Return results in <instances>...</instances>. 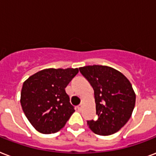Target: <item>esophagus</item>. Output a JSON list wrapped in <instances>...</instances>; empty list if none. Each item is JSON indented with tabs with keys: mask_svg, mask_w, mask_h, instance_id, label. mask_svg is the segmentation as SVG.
<instances>
[{
	"mask_svg": "<svg viewBox=\"0 0 156 156\" xmlns=\"http://www.w3.org/2000/svg\"><path fill=\"white\" fill-rule=\"evenodd\" d=\"M81 109H82V104H80L77 107V110H78V111H80Z\"/></svg>",
	"mask_w": 156,
	"mask_h": 156,
	"instance_id": "34e87169",
	"label": "esophagus"
}]
</instances>
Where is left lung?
I'll list each match as a JSON object with an SVG mask.
<instances>
[{
  "mask_svg": "<svg viewBox=\"0 0 156 156\" xmlns=\"http://www.w3.org/2000/svg\"><path fill=\"white\" fill-rule=\"evenodd\" d=\"M80 72L94 90L98 119L88 120L96 134L112 135L131 117L136 95L129 80L112 67L93 65L80 67Z\"/></svg>",
  "mask_w": 156,
  "mask_h": 156,
  "instance_id": "1",
  "label": "left lung"
}]
</instances>
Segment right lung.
Returning a JSON list of instances; mask_svg holds the SVG:
<instances>
[{
    "instance_id": "add662e5",
    "label": "right lung",
    "mask_w": 156,
    "mask_h": 156,
    "mask_svg": "<svg viewBox=\"0 0 156 156\" xmlns=\"http://www.w3.org/2000/svg\"><path fill=\"white\" fill-rule=\"evenodd\" d=\"M78 72V68H49L37 72L24 82L22 108L37 131L44 134L58 132L74 113L65 88Z\"/></svg>"
}]
</instances>
